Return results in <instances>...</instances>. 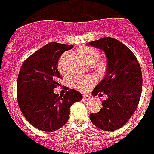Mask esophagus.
<instances>
[{
    "label": "esophagus",
    "instance_id": "obj_1",
    "mask_svg": "<svg viewBox=\"0 0 154 154\" xmlns=\"http://www.w3.org/2000/svg\"><path fill=\"white\" fill-rule=\"evenodd\" d=\"M83 100H86V101H88V100H91V96L88 95V94H85V95H83Z\"/></svg>",
    "mask_w": 154,
    "mask_h": 154
}]
</instances>
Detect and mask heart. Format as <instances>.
Returning <instances> with one entry per match:
<instances>
[{"label":"heart","instance_id":"b5f03b06","mask_svg":"<svg viewBox=\"0 0 154 154\" xmlns=\"http://www.w3.org/2000/svg\"><path fill=\"white\" fill-rule=\"evenodd\" d=\"M79 53L85 60V61L90 64H92L96 62L100 57V52L96 49L93 48V47H89V46L79 49ZM67 57H68L67 54H63L60 57L59 61H58V68L63 76H65L67 74V70H66ZM94 69L98 73L102 74L105 72L106 66L103 63H99L96 65L94 66ZM95 82H96V79L93 76H85V77L76 78L73 82V86L74 87H76L77 90H79L81 91H86L89 89L91 88L95 84Z\"/></svg>","mask_w":154,"mask_h":154}]
</instances>
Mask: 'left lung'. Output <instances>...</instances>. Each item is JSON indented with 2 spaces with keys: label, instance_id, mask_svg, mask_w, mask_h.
<instances>
[{
  "label": "left lung",
  "instance_id": "8db88e82",
  "mask_svg": "<svg viewBox=\"0 0 154 154\" xmlns=\"http://www.w3.org/2000/svg\"><path fill=\"white\" fill-rule=\"evenodd\" d=\"M104 51L108 59L106 76L93 91V94L108 95L103 108L90 118L103 131L118 130L130 120L137 108L142 91V73L135 54L118 40L106 36L89 42Z\"/></svg>",
  "mask_w": 154,
  "mask_h": 154
}]
</instances>
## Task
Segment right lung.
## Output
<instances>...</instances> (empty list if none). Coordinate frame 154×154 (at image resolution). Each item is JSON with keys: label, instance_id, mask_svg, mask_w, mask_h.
I'll return each mask as SVG.
<instances>
[{"label": "right lung", "instance_id": "obj_1", "mask_svg": "<svg viewBox=\"0 0 154 154\" xmlns=\"http://www.w3.org/2000/svg\"><path fill=\"white\" fill-rule=\"evenodd\" d=\"M72 45L51 42L23 63L17 81L19 109L29 123L37 129L52 132L68 122L70 107L82 100V94L70 89L64 94H54L62 77L58 60Z\"/></svg>", "mask_w": 154, "mask_h": 154}]
</instances>
